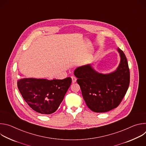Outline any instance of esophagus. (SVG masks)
Instances as JSON below:
<instances>
[{"mask_svg": "<svg viewBox=\"0 0 146 146\" xmlns=\"http://www.w3.org/2000/svg\"><path fill=\"white\" fill-rule=\"evenodd\" d=\"M71 78H72V83H75L76 82L77 78L74 76H72Z\"/></svg>", "mask_w": 146, "mask_h": 146, "instance_id": "1", "label": "esophagus"}]
</instances>
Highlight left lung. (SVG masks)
<instances>
[{"instance_id": "left-lung-1", "label": "left lung", "mask_w": 146, "mask_h": 146, "mask_svg": "<svg viewBox=\"0 0 146 146\" xmlns=\"http://www.w3.org/2000/svg\"><path fill=\"white\" fill-rule=\"evenodd\" d=\"M117 51L120 62L111 73H99L90 64L78 67L74 71L86 105L94 112L105 113L116 108L128 89L130 72L128 61L120 48Z\"/></svg>"}]
</instances>
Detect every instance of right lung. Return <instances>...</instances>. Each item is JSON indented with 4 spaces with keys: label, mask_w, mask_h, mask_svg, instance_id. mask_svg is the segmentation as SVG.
Listing matches in <instances>:
<instances>
[{
    "label": "right lung",
    "mask_w": 146,
    "mask_h": 146,
    "mask_svg": "<svg viewBox=\"0 0 146 146\" xmlns=\"http://www.w3.org/2000/svg\"><path fill=\"white\" fill-rule=\"evenodd\" d=\"M71 83L70 77L51 80L24 78L17 81V86L24 100L33 110L50 114L59 108Z\"/></svg>",
    "instance_id": "obj_1"
}]
</instances>
